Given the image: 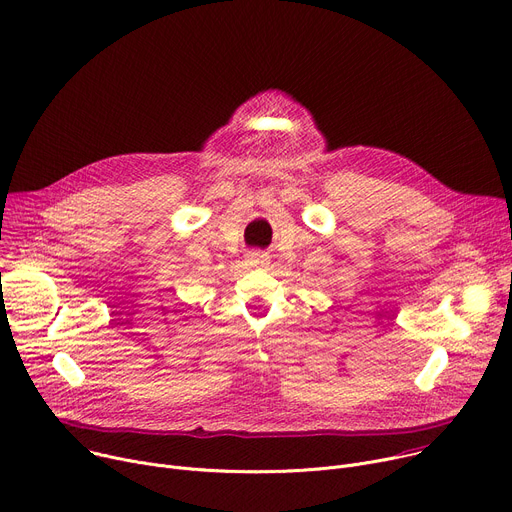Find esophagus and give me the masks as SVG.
Instances as JSON below:
<instances>
[{
	"label": "esophagus",
	"mask_w": 512,
	"mask_h": 512,
	"mask_svg": "<svg viewBox=\"0 0 512 512\" xmlns=\"http://www.w3.org/2000/svg\"><path fill=\"white\" fill-rule=\"evenodd\" d=\"M247 261H249L251 265H255V267H261V265H265V263L269 261V257H267V253L253 251V253H249V255H247Z\"/></svg>",
	"instance_id": "1"
}]
</instances>
